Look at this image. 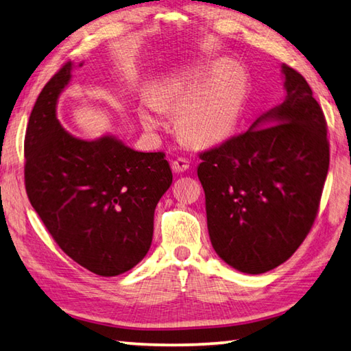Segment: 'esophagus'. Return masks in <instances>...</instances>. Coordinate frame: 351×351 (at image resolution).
Segmentation results:
<instances>
[{
  "label": "esophagus",
  "instance_id": "esophagus-1",
  "mask_svg": "<svg viewBox=\"0 0 351 351\" xmlns=\"http://www.w3.org/2000/svg\"><path fill=\"white\" fill-rule=\"evenodd\" d=\"M189 167H190V162L186 158H178L173 162H171V169H173V171H178V173L189 170Z\"/></svg>",
  "mask_w": 351,
  "mask_h": 351
}]
</instances>
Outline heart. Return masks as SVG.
I'll list each match as a JSON object with an SVG mask.
<instances>
[{
  "label": "heart",
  "instance_id": "obj_1",
  "mask_svg": "<svg viewBox=\"0 0 351 351\" xmlns=\"http://www.w3.org/2000/svg\"><path fill=\"white\" fill-rule=\"evenodd\" d=\"M247 99L244 70L219 60L175 70L154 98L144 99L138 110L145 130L164 125V110H176V130L197 145L226 141L239 124Z\"/></svg>",
  "mask_w": 351,
  "mask_h": 351
}]
</instances>
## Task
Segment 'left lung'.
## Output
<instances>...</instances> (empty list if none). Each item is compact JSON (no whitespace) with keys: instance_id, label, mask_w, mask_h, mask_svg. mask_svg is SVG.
Instances as JSON below:
<instances>
[{"instance_id":"1","label":"left lung","mask_w":351,"mask_h":351,"mask_svg":"<svg viewBox=\"0 0 351 351\" xmlns=\"http://www.w3.org/2000/svg\"><path fill=\"white\" fill-rule=\"evenodd\" d=\"M287 97L241 135L201 152L210 241L228 265L259 275L311 230L330 164L327 121L304 76L282 64Z\"/></svg>"}]
</instances>
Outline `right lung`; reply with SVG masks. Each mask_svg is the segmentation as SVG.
<instances>
[{
	"instance_id": "1",
	"label": "right lung",
	"mask_w": 351,
	"mask_h": 351,
	"mask_svg": "<svg viewBox=\"0 0 351 351\" xmlns=\"http://www.w3.org/2000/svg\"><path fill=\"white\" fill-rule=\"evenodd\" d=\"M72 61L32 109L24 138L25 192L56 244L99 276L130 270L147 254L154 215L173 175L164 152L143 154L113 136L84 141L56 119Z\"/></svg>"
}]
</instances>
